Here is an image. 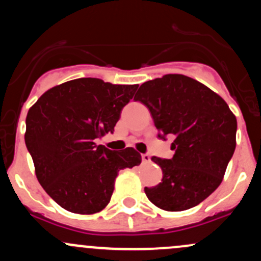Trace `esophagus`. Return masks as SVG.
Wrapping results in <instances>:
<instances>
[{
    "label": "esophagus",
    "instance_id": "1",
    "mask_svg": "<svg viewBox=\"0 0 261 261\" xmlns=\"http://www.w3.org/2000/svg\"><path fill=\"white\" fill-rule=\"evenodd\" d=\"M141 159H142V162H144V163L151 162V157H150V154H148V153H142Z\"/></svg>",
    "mask_w": 261,
    "mask_h": 261
}]
</instances>
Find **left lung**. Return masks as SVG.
Segmentation results:
<instances>
[{"label":"left lung","instance_id":"8db88e82","mask_svg":"<svg viewBox=\"0 0 261 261\" xmlns=\"http://www.w3.org/2000/svg\"><path fill=\"white\" fill-rule=\"evenodd\" d=\"M135 100L148 108L159 137L174 139L172 159H151L163 177L145 187L146 196L163 211L196 207L223 181L237 145L236 115L218 94L182 74L144 83Z\"/></svg>","mask_w":261,"mask_h":261}]
</instances>
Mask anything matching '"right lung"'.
Here are the masks:
<instances>
[{
  "label": "right lung",
  "instance_id": "add662e5",
  "mask_svg": "<svg viewBox=\"0 0 261 261\" xmlns=\"http://www.w3.org/2000/svg\"><path fill=\"white\" fill-rule=\"evenodd\" d=\"M137 87L74 79L45 91L28 110L24 141L37 179L62 208L76 214L102 211L119 171L141 163L135 148L115 152L95 144L113 133Z\"/></svg>",
  "mask_w": 261,
  "mask_h": 261
}]
</instances>
